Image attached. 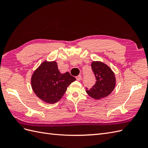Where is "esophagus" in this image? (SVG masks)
Segmentation results:
<instances>
[{
	"label": "esophagus",
	"instance_id": "esophagus-1",
	"mask_svg": "<svg viewBox=\"0 0 148 148\" xmlns=\"http://www.w3.org/2000/svg\"><path fill=\"white\" fill-rule=\"evenodd\" d=\"M76 79H77V80H78V81H80V80L82 79V76L80 75L77 76V77H76Z\"/></svg>",
	"mask_w": 148,
	"mask_h": 148
}]
</instances>
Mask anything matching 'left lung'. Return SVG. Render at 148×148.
<instances>
[{"instance_id": "8db88e82", "label": "left lung", "mask_w": 148, "mask_h": 148, "mask_svg": "<svg viewBox=\"0 0 148 148\" xmlns=\"http://www.w3.org/2000/svg\"><path fill=\"white\" fill-rule=\"evenodd\" d=\"M91 67L96 77V82L92 88H86V91L93 99H101L113 91L116 84L115 76L110 67L102 62L93 61Z\"/></svg>"}]
</instances>
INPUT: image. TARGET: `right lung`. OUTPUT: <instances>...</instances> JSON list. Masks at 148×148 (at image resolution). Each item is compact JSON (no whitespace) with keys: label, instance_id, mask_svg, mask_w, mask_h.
<instances>
[{"label":"right lung","instance_id":"add662e5","mask_svg":"<svg viewBox=\"0 0 148 148\" xmlns=\"http://www.w3.org/2000/svg\"><path fill=\"white\" fill-rule=\"evenodd\" d=\"M75 80L69 72L61 73L56 61L45 60L33 72L31 83L34 92L40 99L48 104H54Z\"/></svg>","mask_w":148,"mask_h":148}]
</instances>
